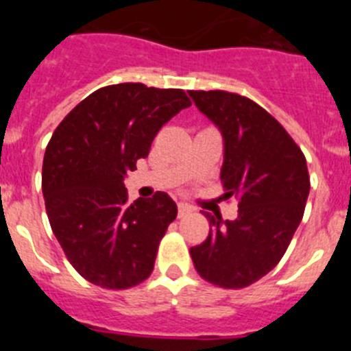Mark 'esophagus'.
Listing matches in <instances>:
<instances>
[{"label":"esophagus","mask_w":351,"mask_h":351,"mask_svg":"<svg viewBox=\"0 0 351 351\" xmlns=\"http://www.w3.org/2000/svg\"><path fill=\"white\" fill-rule=\"evenodd\" d=\"M190 213H193V209H191L188 204H179L178 206V214H179V218H184V216H188Z\"/></svg>","instance_id":"obj_1"}]
</instances>
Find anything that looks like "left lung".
Wrapping results in <instances>:
<instances>
[{
  "label": "left lung",
  "mask_w": 351,
  "mask_h": 351,
  "mask_svg": "<svg viewBox=\"0 0 351 351\" xmlns=\"http://www.w3.org/2000/svg\"><path fill=\"white\" fill-rule=\"evenodd\" d=\"M190 96L221 130V184L225 198L239 200L234 221L204 213L209 235L190 255L200 278L239 290L271 272L290 246L311 186L306 156L287 130L246 96L219 89Z\"/></svg>",
  "instance_id": "1"
}]
</instances>
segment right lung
<instances>
[{
  "label": "right lung",
  "instance_id": "right-lung-1",
  "mask_svg": "<svg viewBox=\"0 0 351 351\" xmlns=\"http://www.w3.org/2000/svg\"><path fill=\"white\" fill-rule=\"evenodd\" d=\"M190 105L182 89L112 84L84 98L52 133L42 167L45 209L68 262L89 283L126 290L153 272L178 206L163 191L130 204L123 181L161 126Z\"/></svg>",
  "mask_w": 351,
  "mask_h": 351
}]
</instances>
